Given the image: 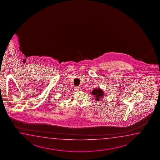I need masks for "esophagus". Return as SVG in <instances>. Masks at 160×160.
Masks as SVG:
<instances>
[{
	"mask_svg": "<svg viewBox=\"0 0 160 160\" xmlns=\"http://www.w3.org/2000/svg\"><path fill=\"white\" fill-rule=\"evenodd\" d=\"M75 90H76V91H80L81 89H80V87H78V86H76L75 88Z\"/></svg>",
	"mask_w": 160,
	"mask_h": 160,
	"instance_id": "esophagus-1",
	"label": "esophagus"
}]
</instances>
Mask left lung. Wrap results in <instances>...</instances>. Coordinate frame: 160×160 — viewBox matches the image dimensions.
I'll list each match as a JSON object with an SVG mask.
<instances>
[{
	"label": "left lung",
	"mask_w": 160,
	"mask_h": 160,
	"mask_svg": "<svg viewBox=\"0 0 160 160\" xmlns=\"http://www.w3.org/2000/svg\"><path fill=\"white\" fill-rule=\"evenodd\" d=\"M91 93L93 95H95L96 101H99L101 100V98H103L104 97V92L103 90L100 88H95L93 89Z\"/></svg>",
	"instance_id": "1"
}]
</instances>
